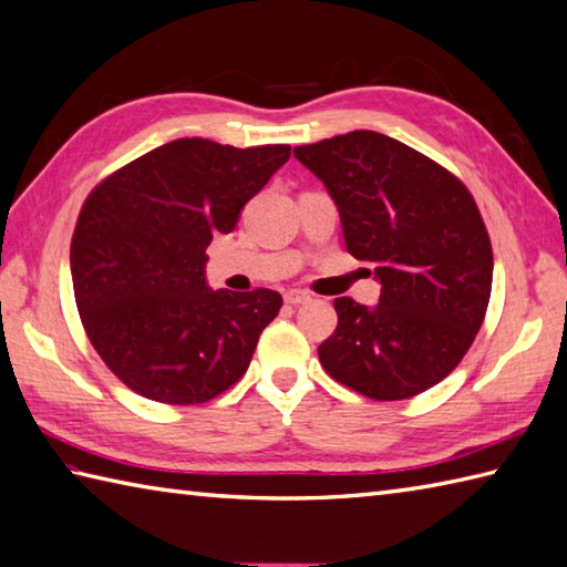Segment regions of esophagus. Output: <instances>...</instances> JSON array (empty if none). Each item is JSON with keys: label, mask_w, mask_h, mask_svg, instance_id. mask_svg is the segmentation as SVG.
I'll list each match as a JSON object with an SVG mask.
<instances>
[{"label": "esophagus", "mask_w": 567, "mask_h": 567, "mask_svg": "<svg viewBox=\"0 0 567 567\" xmlns=\"http://www.w3.org/2000/svg\"><path fill=\"white\" fill-rule=\"evenodd\" d=\"M309 299H312V295L305 292V290H287L285 292V302L287 305H307Z\"/></svg>", "instance_id": "34e87169"}]
</instances>
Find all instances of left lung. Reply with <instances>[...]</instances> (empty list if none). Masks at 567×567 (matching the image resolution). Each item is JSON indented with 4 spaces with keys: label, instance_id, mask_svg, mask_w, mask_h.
<instances>
[{
    "label": "left lung",
    "instance_id": "8db88e82",
    "mask_svg": "<svg viewBox=\"0 0 567 567\" xmlns=\"http://www.w3.org/2000/svg\"><path fill=\"white\" fill-rule=\"evenodd\" d=\"M324 182L347 250L371 262L375 307L334 299L339 324L319 351L331 379L373 401H403L450 375L492 295V240L470 188L445 166L381 132L295 147Z\"/></svg>",
    "mask_w": 567,
    "mask_h": 567
}]
</instances>
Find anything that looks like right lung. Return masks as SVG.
Returning <instances> with one entry per match:
<instances>
[{
  "mask_svg": "<svg viewBox=\"0 0 567 567\" xmlns=\"http://www.w3.org/2000/svg\"><path fill=\"white\" fill-rule=\"evenodd\" d=\"M290 159V144L238 150L184 137L142 154L85 198L71 240V277L85 334L142 398L196 405L248 371L275 290L206 285V248Z\"/></svg>",
  "mask_w": 567,
  "mask_h": 567,
  "instance_id": "add662e5",
  "label": "right lung"
}]
</instances>
